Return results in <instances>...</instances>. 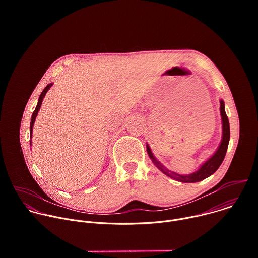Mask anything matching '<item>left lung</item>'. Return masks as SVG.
Masks as SVG:
<instances>
[{
    "label": "left lung",
    "mask_w": 258,
    "mask_h": 258,
    "mask_svg": "<svg viewBox=\"0 0 258 258\" xmlns=\"http://www.w3.org/2000/svg\"><path fill=\"white\" fill-rule=\"evenodd\" d=\"M220 115H222V121H223V138L222 142L219 144V147L217 148L216 152L207 160L205 163L201 165V167L196 170L195 172L191 174H178L176 172L170 171L166 169L152 154V151L150 149L149 145H147V152H148L149 157L153 161V163L167 176L174 178L175 180L181 181V182H197L200 181L211 174H213L217 168L220 166V164L223 163L227 150H228V146H229V141H230V123H229V118L226 114V110H225V103L223 100H220Z\"/></svg>",
    "instance_id": "obj_1"
}]
</instances>
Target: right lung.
Segmentation results:
<instances>
[{
	"instance_id": "obj_1",
	"label": "right lung",
	"mask_w": 258,
	"mask_h": 258,
	"mask_svg": "<svg viewBox=\"0 0 258 258\" xmlns=\"http://www.w3.org/2000/svg\"><path fill=\"white\" fill-rule=\"evenodd\" d=\"M51 86H52V84H49V85L45 88V90L42 92V94H41V96H40V98H39L38 105H36V107H35V109H34V111H33V113H32L31 121H30V137L32 136V127H33V123H34V121H35V117H36V115H38L39 110H40V108H41V106H42V102H43V100H44V97H45L46 93L48 92V90L51 88ZM30 145H31V140H30Z\"/></svg>"
}]
</instances>
